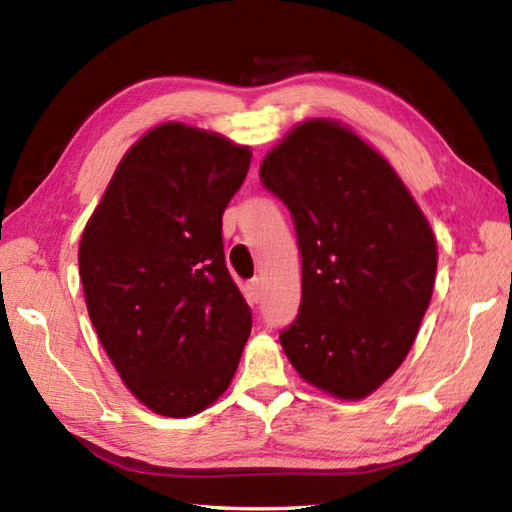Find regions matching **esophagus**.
Segmentation results:
<instances>
[{
  "mask_svg": "<svg viewBox=\"0 0 512 512\" xmlns=\"http://www.w3.org/2000/svg\"><path fill=\"white\" fill-rule=\"evenodd\" d=\"M248 296H250V300L255 302H262V298H264V280L262 277H255V280H250V284H248Z\"/></svg>",
  "mask_w": 512,
  "mask_h": 512,
  "instance_id": "1",
  "label": "esophagus"
}]
</instances>
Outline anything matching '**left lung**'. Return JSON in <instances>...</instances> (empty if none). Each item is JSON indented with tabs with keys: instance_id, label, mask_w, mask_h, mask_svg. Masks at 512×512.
<instances>
[{
	"instance_id": "8db88e82",
	"label": "left lung",
	"mask_w": 512,
	"mask_h": 512,
	"mask_svg": "<svg viewBox=\"0 0 512 512\" xmlns=\"http://www.w3.org/2000/svg\"><path fill=\"white\" fill-rule=\"evenodd\" d=\"M289 207L302 255V300L280 334L307 384L363 400L402 366L436 280L427 216L368 142L334 119L293 126L259 167Z\"/></svg>"
}]
</instances>
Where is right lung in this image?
I'll return each instance as SVG.
<instances>
[{
  "label": "right lung",
  "mask_w": 512,
  "mask_h": 512,
  "mask_svg": "<svg viewBox=\"0 0 512 512\" xmlns=\"http://www.w3.org/2000/svg\"><path fill=\"white\" fill-rule=\"evenodd\" d=\"M250 155L219 133L155 126L121 158L83 230L79 273L103 350L128 391L167 418L219 400L250 336L221 239Z\"/></svg>",
  "instance_id": "1"
}]
</instances>
